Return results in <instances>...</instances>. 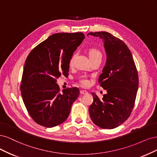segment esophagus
Returning <instances> with one entry per match:
<instances>
[{
    "instance_id": "34e87169",
    "label": "esophagus",
    "mask_w": 157,
    "mask_h": 157,
    "mask_svg": "<svg viewBox=\"0 0 157 157\" xmlns=\"http://www.w3.org/2000/svg\"><path fill=\"white\" fill-rule=\"evenodd\" d=\"M80 93L82 94H88L87 90H80Z\"/></svg>"
}]
</instances>
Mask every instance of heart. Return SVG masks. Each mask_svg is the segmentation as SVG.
Masks as SVG:
<instances>
[{"mask_svg": "<svg viewBox=\"0 0 157 157\" xmlns=\"http://www.w3.org/2000/svg\"><path fill=\"white\" fill-rule=\"evenodd\" d=\"M99 54H101V53L98 51V50H97V49L91 48V49H90L89 51V55L90 59H91V58L95 57L96 55H99ZM74 57H75V54H74L71 57V58H70V61H69V64L70 66H71L73 64ZM80 83H82V85H87L89 84V81L87 79H86L85 78L83 77V78H82L80 79Z\"/></svg>", "mask_w": 157, "mask_h": 157, "instance_id": "heart-1", "label": "heart"}]
</instances>
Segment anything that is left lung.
<instances>
[{
    "instance_id": "obj_1",
    "label": "left lung",
    "mask_w": 157,
    "mask_h": 157,
    "mask_svg": "<svg viewBox=\"0 0 157 157\" xmlns=\"http://www.w3.org/2000/svg\"><path fill=\"white\" fill-rule=\"evenodd\" d=\"M87 35L102 39L106 63L98 82L107 93L102 100L94 93L89 106L90 117L99 127L112 129L127 119L134 106L138 89V74L132 53L124 42L107 32Z\"/></svg>"
}]
</instances>
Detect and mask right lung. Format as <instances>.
I'll use <instances>...</instances> for the list:
<instances>
[{
    "label": "right lung",
    "mask_w": 157,
    "mask_h": 157,
    "mask_svg": "<svg viewBox=\"0 0 157 157\" xmlns=\"http://www.w3.org/2000/svg\"><path fill=\"white\" fill-rule=\"evenodd\" d=\"M84 38L82 33H56L29 54L20 89L25 107L38 124L52 128L68 117L79 90L67 88L60 93L57 78L68 75L70 58Z\"/></svg>",
    "instance_id": "1"
}]
</instances>
